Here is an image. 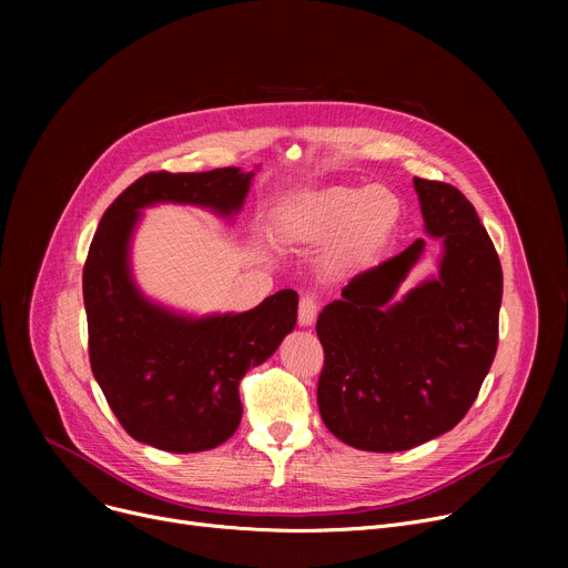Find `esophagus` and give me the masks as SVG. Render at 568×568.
<instances>
[{
  "label": "esophagus",
  "instance_id": "obj_1",
  "mask_svg": "<svg viewBox=\"0 0 568 568\" xmlns=\"http://www.w3.org/2000/svg\"><path fill=\"white\" fill-rule=\"evenodd\" d=\"M317 317V304L313 296H302L300 302V326H313Z\"/></svg>",
  "mask_w": 568,
  "mask_h": 568
}]
</instances>
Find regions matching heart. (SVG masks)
Wrapping results in <instances>:
<instances>
[{
	"label": "heart",
	"mask_w": 568,
	"mask_h": 568,
	"mask_svg": "<svg viewBox=\"0 0 568 568\" xmlns=\"http://www.w3.org/2000/svg\"><path fill=\"white\" fill-rule=\"evenodd\" d=\"M403 204L384 186H322L285 195L272 214V232L281 246H320L326 274L345 278L392 242Z\"/></svg>",
	"instance_id": "heart-1"
}]
</instances>
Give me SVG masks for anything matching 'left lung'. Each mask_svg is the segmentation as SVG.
I'll use <instances>...</instances> for the list:
<instances>
[{
    "label": "left lung",
    "mask_w": 568,
    "mask_h": 568,
    "mask_svg": "<svg viewBox=\"0 0 568 568\" xmlns=\"http://www.w3.org/2000/svg\"><path fill=\"white\" fill-rule=\"evenodd\" d=\"M437 274L396 296L424 239L364 272L317 317L324 426L362 452H407L452 430L497 352L501 264L476 209L452 184L414 176Z\"/></svg>",
    "instance_id": "left-lung-1"
}]
</instances>
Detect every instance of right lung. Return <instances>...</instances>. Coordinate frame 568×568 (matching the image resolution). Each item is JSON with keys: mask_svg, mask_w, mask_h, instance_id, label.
I'll list each match as a JSON object with an SVG mask.
<instances>
[{"mask_svg": "<svg viewBox=\"0 0 568 568\" xmlns=\"http://www.w3.org/2000/svg\"><path fill=\"white\" fill-rule=\"evenodd\" d=\"M255 170L149 172L108 206L89 246L82 294L92 373L124 430L161 452H206L234 435L239 382L294 329L300 294L281 290L246 313L174 311L138 287L133 234L146 206L168 202L232 221Z\"/></svg>", "mask_w": 568, "mask_h": 568, "instance_id": "1", "label": "right lung"}]
</instances>
